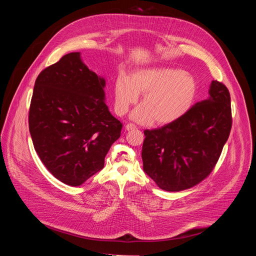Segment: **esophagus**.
<instances>
[{
	"label": "esophagus",
	"mask_w": 256,
	"mask_h": 256,
	"mask_svg": "<svg viewBox=\"0 0 256 256\" xmlns=\"http://www.w3.org/2000/svg\"><path fill=\"white\" fill-rule=\"evenodd\" d=\"M126 130H136V126H134V124H128L126 126Z\"/></svg>",
	"instance_id": "esophagus-1"
}]
</instances>
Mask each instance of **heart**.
<instances>
[{
	"mask_svg": "<svg viewBox=\"0 0 256 256\" xmlns=\"http://www.w3.org/2000/svg\"><path fill=\"white\" fill-rule=\"evenodd\" d=\"M142 95V104L130 118L140 124H169L184 118L194 106L198 81L188 72L172 66H154L120 75L114 86L116 110L126 114Z\"/></svg>",
	"mask_w": 256,
	"mask_h": 256,
	"instance_id": "1",
	"label": "heart"
}]
</instances>
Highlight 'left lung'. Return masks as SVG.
Returning <instances> with one entry per match:
<instances>
[{
  "label": "left lung",
  "mask_w": 256,
  "mask_h": 256,
  "mask_svg": "<svg viewBox=\"0 0 256 256\" xmlns=\"http://www.w3.org/2000/svg\"><path fill=\"white\" fill-rule=\"evenodd\" d=\"M208 95L180 120L144 130L142 168L163 190L180 192L198 184L222 153L232 126L231 97L218 81H212Z\"/></svg>",
  "instance_id": "obj_1"
}]
</instances>
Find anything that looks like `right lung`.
<instances>
[{
    "label": "right lung",
    "instance_id": "right-lung-1",
    "mask_svg": "<svg viewBox=\"0 0 256 256\" xmlns=\"http://www.w3.org/2000/svg\"><path fill=\"white\" fill-rule=\"evenodd\" d=\"M105 79L80 52L64 56L35 81L29 110L34 149L62 184L78 186L104 167L122 124L105 103Z\"/></svg>",
    "mask_w": 256,
    "mask_h": 256
}]
</instances>
